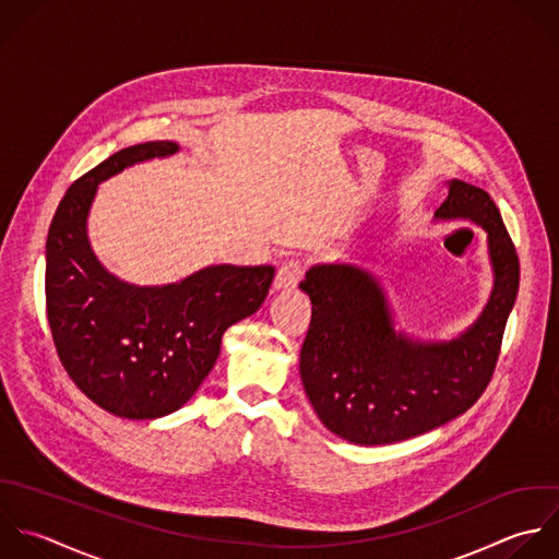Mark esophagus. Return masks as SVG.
I'll list each match as a JSON object with an SVG mask.
<instances>
[{
	"label": "esophagus",
	"instance_id": "obj_1",
	"mask_svg": "<svg viewBox=\"0 0 559 559\" xmlns=\"http://www.w3.org/2000/svg\"><path fill=\"white\" fill-rule=\"evenodd\" d=\"M302 276V265L300 261L292 259V261H285L278 270H276V278H274V289H294L298 285Z\"/></svg>",
	"mask_w": 559,
	"mask_h": 559
}]
</instances>
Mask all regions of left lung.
Wrapping results in <instances>:
<instances>
[{"label":"left lung","mask_w":559,"mask_h":559,"mask_svg":"<svg viewBox=\"0 0 559 559\" xmlns=\"http://www.w3.org/2000/svg\"><path fill=\"white\" fill-rule=\"evenodd\" d=\"M436 217L471 219L488 233L495 289L457 340L396 333L381 285L357 265H313L300 283L313 305L300 379L322 425L348 442L394 444L442 427L468 412L495 374L519 294L516 248L490 193L464 180H449Z\"/></svg>","instance_id":"obj_1"}]
</instances>
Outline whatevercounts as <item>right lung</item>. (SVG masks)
Returning a JSON list of instances; mask_svg holds the SVG:
<instances>
[{"mask_svg": "<svg viewBox=\"0 0 559 559\" xmlns=\"http://www.w3.org/2000/svg\"><path fill=\"white\" fill-rule=\"evenodd\" d=\"M176 152L174 141L139 143L80 176L45 243V307L58 359L95 405L130 420L180 409L213 370L224 331L252 316L274 281L272 265H211L180 283L136 287L102 267L86 237L97 185Z\"/></svg>", "mask_w": 559, "mask_h": 559, "instance_id": "1", "label": "right lung"}]
</instances>
